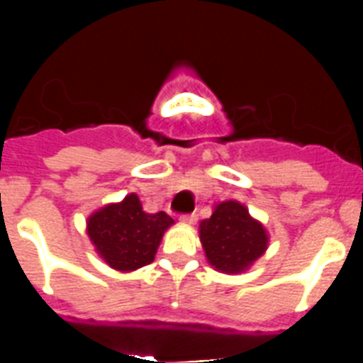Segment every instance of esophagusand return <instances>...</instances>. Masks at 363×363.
<instances>
[{
    "label": "esophagus",
    "mask_w": 363,
    "mask_h": 363,
    "mask_svg": "<svg viewBox=\"0 0 363 363\" xmlns=\"http://www.w3.org/2000/svg\"><path fill=\"white\" fill-rule=\"evenodd\" d=\"M196 220V214H182V216H179V221H182L184 225H194Z\"/></svg>",
    "instance_id": "obj_1"
}]
</instances>
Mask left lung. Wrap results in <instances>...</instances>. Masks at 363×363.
Wrapping results in <instances>:
<instances>
[{"instance_id": "obj_1", "label": "left lung", "mask_w": 363, "mask_h": 363, "mask_svg": "<svg viewBox=\"0 0 363 363\" xmlns=\"http://www.w3.org/2000/svg\"><path fill=\"white\" fill-rule=\"evenodd\" d=\"M198 234L207 262L225 274L245 272L269 247L264 223L236 200L214 205L211 218L200 221Z\"/></svg>"}]
</instances>
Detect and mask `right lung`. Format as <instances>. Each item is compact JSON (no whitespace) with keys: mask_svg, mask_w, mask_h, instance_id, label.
I'll return each instance as SVG.
<instances>
[{"mask_svg":"<svg viewBox=\"0 0 363 363\" xmlns=\"http://www.w3.org/2000/svg\"><path fill=\"white\" fill-rule=\"evenodd\" d=\"M174 225L163 211H143L138 194L130 192L121 201L107 203L86 220V234L96 252L114 271L133 272L152 264L163 234Z\"/></svg>","mask_w":363,"mask_h":363,"instance_id":"add662e5","label":"right lung"}]
</instances>
